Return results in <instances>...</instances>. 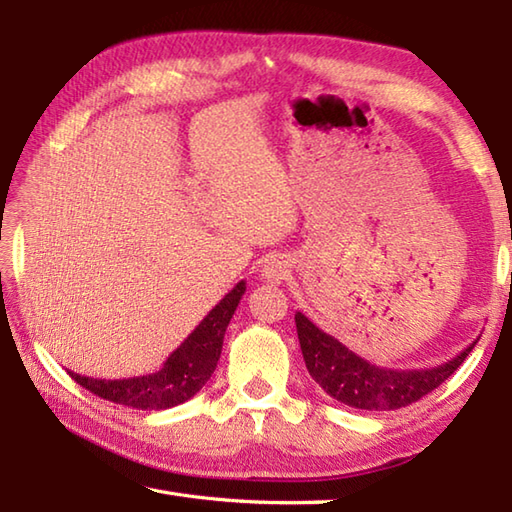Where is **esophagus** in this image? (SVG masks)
Listing matches in <instances>:
<instances>
[{
  "instance_id": "obj_1",
  "label": "esophagus",
  "mask_w": 512,
  "mask_h": 512,
  "mask_svg": "<svg viewBox=\"0 0 512 512\" xmlns=\"http://www.w3.org/2000/svg\"><path fill=\"white\" fill-rule=\"evenodd\" d=\"M262 273H264V277H266L268 281H281V279H286V277L290 275L288 259H284V257H273V259H270V262H266Z\"/></svg>"
}]
</instances>
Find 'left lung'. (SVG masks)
I'll list each match as a JSON object with an SVG mask.
<instances>
[{
  "label": "left lung",
  "mask_w": 512,
  "mask_h": 512,
  "mask_svg": "<svg viewBox=\"0 0 512 512\" xmlns=\"http://www.w3.org/2000/svg\"><path fill=\"white\" fill-rule=\"evenodd\" d=\"M303 361L310 376L334 400L365 411H391L407 407L440 387L475 347L473 341L451 361L429 369H387L365 358L317 328L306 314H295Z\"/></svg>",
  "instance_id": "obj_1"
}]
</instances>
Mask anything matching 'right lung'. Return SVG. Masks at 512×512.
I'll return each mask as SVG.
<instances>
[{
  "instance_id": "right-lung-1",
  "label": "right lung",
  "mask_w": 512,
  "mask_h": 512,
  "mask_svg": "<svg viewBox=\"0 0 512 512\" xmlns=\"http://www.w3.org/2000/svg\"><path fill=\"white\" fill-rule=\"evenodd\" d=\"M246 292V281L224 295V299L206 314L187 339L180 343L178 350H173L169 358L156 374L134 376V378H92L68 372L76 383L85 387L92 394L105 400H112L116 405H125L132 409H149L160 411L182 405L193 398L204 387L206 380L215 372L217 361L222 354L224 334L228 321L239 306V299Z\"/></svg>"
}]
</instances>
